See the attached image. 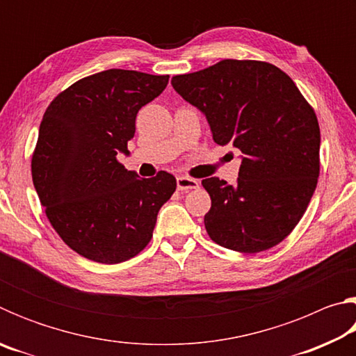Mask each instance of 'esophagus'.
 <instances>
[{
  "label": "esophagus",
  "mask_w": 356,
  "mask_h": 356,
  "mask_svg": "<svg viewBox=\"0 0 356 356\" xmlns=\"http://www.w3.org/2000/svg\"><path fill=\"white\" fill-rule=\"evenodd\" d=\"M177 188L180 191H190V190H196L200 188V182L196 179L186 177V176H180L177 177Z\"/></svg>",
  "instance_id": "esophagus-1"
}]
</instances>
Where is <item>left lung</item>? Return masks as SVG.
<instances>
[{"label":"left lung","mask_w":356,"mask_h":356,"mask_svg":"<svg viewBox=\"0 0 356 356\" xmlns=\"http://www.w3.org/2000/svg\"><path fill=\"white\" fill-rule=\"evenodd\" d=\"M171 84L206 116L216 144L243 154L234 185L202 180L212 200L204 216L209 237L250 254L282 242L308 207L321 170L316 113L292 78L268 63L225 59Z\"/></svg>","instance_id":"obj_1"}]
</instances>
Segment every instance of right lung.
Wrapping results in <instances>:
<instances>
[{"label": "right lung", "instance_id": "1", "mask_svg": "<svg viewBox=\"0 0 356 356\" xmlns=\"http://www.w3.org/2000/svg\"><path fill=\"white\" fill-rule=\"evenodd\" d=\"M168 80L104 70L74 83L47 108L31 161L34 188L59 237L83 257L119 264L136 256L176 191L172 174L141 179L118 161L130 154L138 111Z\"/></svg>", "mask_w": 356, "mask_h": 356}]
</instances>
